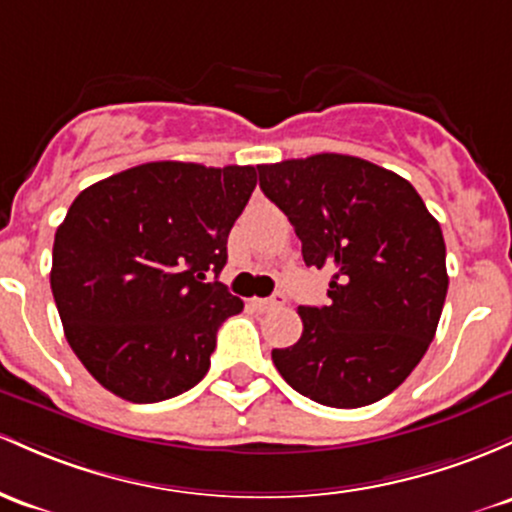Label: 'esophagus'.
<instances>
[{"instance_id": "obj_1", "label": "esophagus", "mask_w": 512, "mask_h": 512, "mask_svg": "<svg viewBox=\"0 0 512 512\" xmlns=\"http://www.w3.org/2000/svg\"><path fill=\"white\" fill-rule=\"evenodd\" d=\"M286 303V296L282 294V291H277V294L274 296H269V299H252V306L257 308V311H272V308H279V306H284Z\"/></svg>"}]
</instances>
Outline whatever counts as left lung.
Wrapping results in <instances>:
<instances>
[{
  "label": "left lung",
  "instance_id": "left-lung-1",
  "mask_svg": "<svg viewBox=\"0 0 512 512\" xmlns=\"http://www.w3.org/2000/svg\"><path fill=\"white\" fill-rule=\"evenodd\" d=\"M260 189L333 269L328 306H299L296 345L272 350L301 396L362 408L389 396L428 352L447 296L445 238L408 179L362 157L320 153L257 165Z\"/></svg>",
  "mask_w": 512,
  "mask_h": 512
}]
</instances>
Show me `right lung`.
<instances>
[{
	"label": "right lung",
	"mask_w": 512,
	"mask_h": 512,
	"mask_svg": "<svg viewBox=\"0 0 512 512\" xmlns=\"http://www.w3.org/2000/svg\"><path fill=\"white\" fill-rule=\"evenodd\" d=\"M255 167L145 162L72 201L53 243L50 289L65 338L104 389L131 403L204 379L221 323L243 311L218 277Z\"/></svg>",
	"instance_id": "obj_1"
}]
</instances>
